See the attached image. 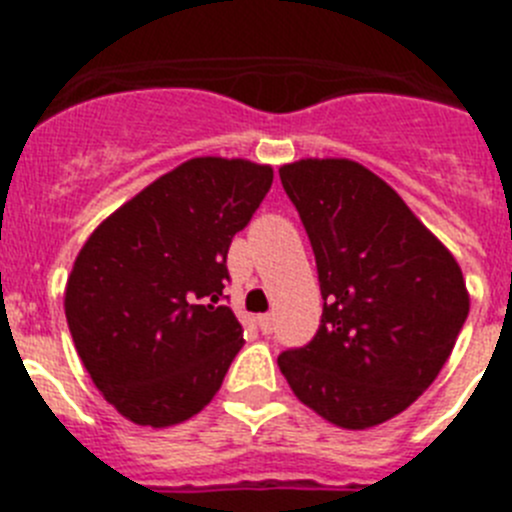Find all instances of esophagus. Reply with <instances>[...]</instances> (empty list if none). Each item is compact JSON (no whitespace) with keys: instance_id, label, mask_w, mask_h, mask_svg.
Listing matches in <instances>:
<instances>
[{"instance_id":"1","label":"esophagus","mask_w":512,"mask_h":512,"mask_svg":"<svg viewBox=\"0 0 512 512\" xmlns=\"http://www.w3.org/2000/svg\"><path fill=\"white\" fill-rule=\"evenodd\" d=\"M259 328L264 336H269L271 330H274V315L271 312H266V315H259Z\"/></svg>"}]
</instances>
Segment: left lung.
I'll return each instance as SVG.
<instances>
[{"label":"left lung","instance_id":"1","mask_svg":"<svg viewBox=\"0 0 512 512\" xmlns=\"http://www.w3.org/2000/svg\"><path fill=\"white\" fill-rule=\"evenodd\" d=\"M279 176L323 295L318 333L282 351L279 369L307 408L364 431L431 387L469 315L467 284L449 248L356 161L302 158Z\"/></svg>","mask_w":512,"mask_h":512}]
</instances>
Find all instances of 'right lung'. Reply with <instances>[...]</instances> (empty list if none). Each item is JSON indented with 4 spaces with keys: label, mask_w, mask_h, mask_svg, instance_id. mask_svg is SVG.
I'll return each instance as SVG.
<instances>
[{
    "label": "right lung",
    "mask_w": 512,
    "mask_h": 512,
    "mask_svg": "<svg viewBox=\"0 0 512 512\" xmlns=\"http://www.w3.org/2000/svg\"><path fill=\"white\" fill-rule=\"evenodd\" d=\"M274 182L271 166L192 158L112 212L66 284V320L117 413L164 428L220 390L243 328L225 302L228 248Z\"/></svg>",
    "instance_id": "1"
}]
</instances>
